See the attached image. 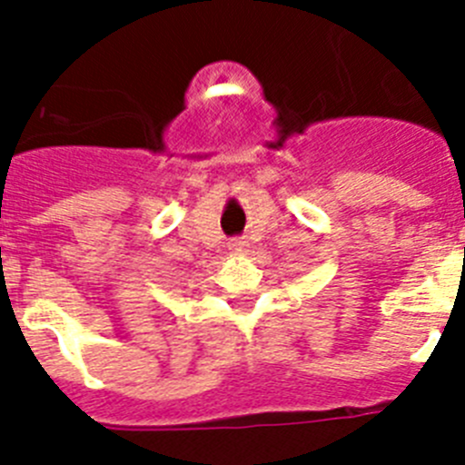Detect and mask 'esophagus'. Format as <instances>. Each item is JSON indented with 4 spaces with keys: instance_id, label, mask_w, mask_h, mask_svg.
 <instances>
[{
    "instance_id": "esophagus-1",
    "label": "esophagus",
    "mask_w": 465,
    "mask_h": 465,
    "mask_svg": "<svg viewBox=\"0 0 465 465\" xmlns=\"http://www.w3.org/2000/svg\"><path fill=\"white\" fill-rule=\"evenodd\" d=\"M228 246L232 249V252L240 253V252H244V249H246V242L242 240V237H232V240L228 242Z\"/></svg>"
}]
</instances>
